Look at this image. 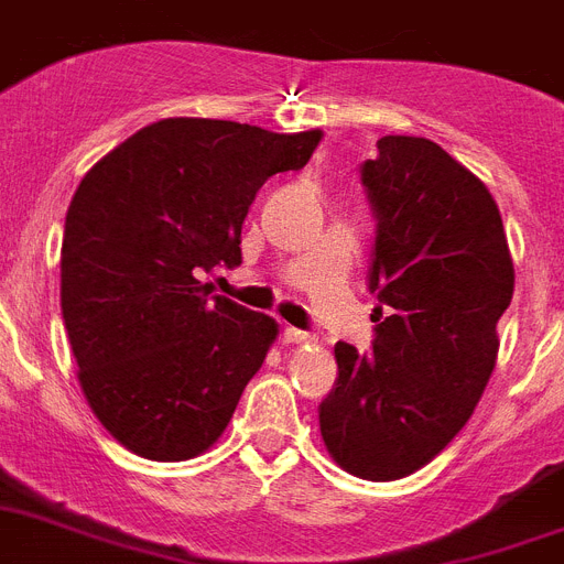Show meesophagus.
Instances as JSON below:
<instances>
[{
	"instance_id": "esophagus-1",
	"label": "esophagus",
	"mask_w": 564,
	"mask_h": 564,
	"mask_svg": "<svg viewBox=\"0 0 564 564\" xmlns=\"http://www.w3.org/2000/svg\"><path fill=\"white\" fill-rule=\"evenodd\" d=\"M282 341H285V345H305V341H311V334H307V330L291 328V325H288V328L282 330Z\"/></svg>"
}]
</instances>
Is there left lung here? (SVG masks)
Segmentation results:
<instances>
[{
    "label": "left lung",
    "mask_w": 564,
    "mask_h": 564,
    "mask_svg": "<svg viewBox=\"0 0 564 564\" xmlns=\"http://www.w3.org/2000/svg\"><path fill=\"white\" fill-rule=\"evenodd\" d=\"M377 151L362 165L377 214V336L370 354L336 341L339 377L322 399L319 431L339 468L391 482L440 454L482 399L513 259L485 182L440 144L382 137Z\"/></svg>",
    "instance_id": "1"
}]
</instances>
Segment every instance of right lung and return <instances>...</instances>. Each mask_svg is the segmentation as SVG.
I'll return each mask as SVG.
<instances>
[{
	"mask_svg": "<svg viewBox=\"0 0 564 564\" xmlns=\"http://www.w3.org/2000/svg\"><path fill=\"white\" fill-rule=\"evenodd\" d=\"M322 131L159 119L85 173L62 236V319L105 431L153 462L205 454L279 334L214 296L242 262V223L273 173L300 171Z\"/></svg>",
	"mask_w": 564,
	"mask_h": 564,
	"instance_id": "1",
	"label": "right lung"
}]
</instances>
